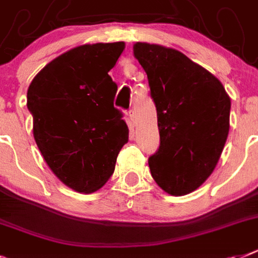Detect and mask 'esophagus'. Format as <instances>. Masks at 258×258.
<instances>
[{"label": "esophagus", "instance_id": "1", "mask_svg": "<svg viewBox=\"0 0 258 258\" xmlns=\"http://www.w3.org/2000/svg\"><path fill=\"white\" fill-rule=\"evenodd\" d=\"M127 116H129V120L132 121V122H136V113H134V109H129V112H127Z\"/></svg>", "mask_w": 258, "mask_h": 258}]
</instances>
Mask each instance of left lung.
I'll return each instance as SVG.
<instances>
[{"mask_svg": "<svg viewBox=\"0 0 258 258\" xmlns=\"http://www.w3.org/2000/svg\"><path fill=\"white\" fill-rule=\"evenodd\" d=\"M157 108L161 144L149 158L163 191L182 197L201 187L218 165L229 132L231 99L218 78L174 48L137 42Z\"/></svg>", "mask_w": 258, "mask_h": 258, "instance_id": "1", "label": "left lung"}]
</instances>
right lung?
Instances as JSON below:
<instances>
[{
  "label": "right lung",
  "mask_w": 258,
  "mask_h": 258,
  "mask_svg": "<svg viewBox=\"0 0 258 258\" xmlns=\"http://www.w3.org/2000/svg\"><path fill=\"white\" fill-rule=\"evenodd\" d=\"M124 48V42L72 48L40 70L27 89L34 140L51 171L78 192L105 184L129 140L108 75Z\"/></svg>",
  "instance_id": "1"
}]
</instances>
